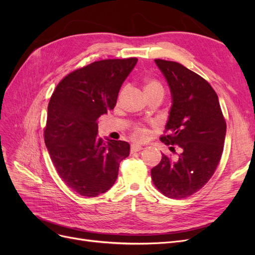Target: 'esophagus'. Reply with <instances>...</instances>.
<instances>
[{
	"label": "esophagus",
	"mask_w": 255,
	"mask_h": 255,
	"mask_svg": "<svg viewBox=\"0 0 255 255\" xmlns=\"http://www.w3.org/2000/svg\"><path fill=\"white\" fill-rule=\"evenodd\" d=\"M143 149L142 145H139V144H132L130 145V150H132V152H139Z\"/></svg>",
	"instance_id": "34e87169"
}]
</instances>
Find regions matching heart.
I'll return each mask as SVG.
<instances>
[{
	"label": "heart",
	"instance_id": "b5f03b06",
	"mask_svg": "<svg viewBox=\"0 0 255 255\" xmlns=\"http://www.w3.org/2000/svg\"><path fill=\"white\" fill-rule=\"evenodd\" d=\"M143 90H144V94H149V92H152V91H156V90H161L163 91V86H161V84L154 80V79H148L145 82H144V85H143ZM125 94V90H123L121 92V96ZM148 130H146L144 128H136L134 129L133 132V137L135 138V139H138V140H144L146 137H148Z\"/></svg>",
	"mask_w": 255,
	"mask_h": 255
}]
</instances>
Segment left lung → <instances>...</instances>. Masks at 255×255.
Instances as JSON below:
<instances>
[{
	"instance_id": "obj_1",
	"label": "left lung",
	"mask_w": 255,
	"mask_h": 255,
	"mask_svg": "<svg viewBox=\"0 0 255 255\" xmlns=\"http://www.w3.org/2000/svg\"><path fill=\"white\" fill-rule=\"evenodd\" d=\"M169 85L172 104L161 141L180 148L176 158L165 154L152 168L155 187L168 198L194 195L210 181L222 155L227 133L218 96L203 78L183 65L155 59Z\"/></svg>"
}]
</instances>
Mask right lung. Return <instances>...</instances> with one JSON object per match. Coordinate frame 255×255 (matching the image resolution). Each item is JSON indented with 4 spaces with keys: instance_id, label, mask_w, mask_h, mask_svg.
<instances>
[{
    "instance_id": "right-lung-1",
    "label": "right lung",
    "mask_w": 255,
    "mask_h": 255,
    "mask_svg": "<svg viewBox=\"0 0 255 255\" xmlns=\"http://www.w3.org/2000/svg\"><path fill=\"white\" fill-rule=\"evenodd\" d=\"M136 57L104 59L78 69L61 80L48 105L44 142L68 187L97 197L117 180L129 144L98 138V118L117 103L121 85L137 64Z\"/></svg>"
}]
</instances>
